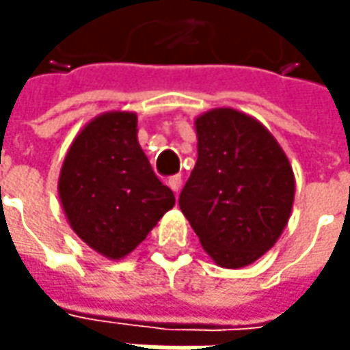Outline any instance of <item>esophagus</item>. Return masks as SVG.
<instances>
[{
  "label": "esophagus",
  "instance_id": "1",
  "mask_svg": "<svg viewBox=\"0 0 350 350\" xmlns=\"http://www.w3.org/2000/svg\"><path fill=\"white\" fill-rule=\"evenodd\" d=\"M167 185L171 187V191H173L175 195H179V191H181V175H173V177H169Z\"/></svg>",
  "mask_w": 350,
  "mask_h": 350
}]
</instances>
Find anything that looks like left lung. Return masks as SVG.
Here are the masks:
<instances>
[{"instance_id": "obj_1", "label": "left lung", "mask_w": 350, "mask_h": 350, "mask_svg": "<svg viewBox=\"0 0 350 350\" xmlns=\"http://www.w3.org/2000/svg\"><path fill=\"white\" fill-rule=\"evenodd\" d=\"M196 165L179 196L185 218L224 269L255 262L284 232L294 171L275 136L232 107L196 116Z\"/></svg>"}]
</instances>
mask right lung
Returning <instances> with one entry per match:
<instances>
[{"mask_svg": "<svg viewBox=\"0 0 350 350\" xmlns=\"http://www.w3.org/2000/svg\"><path fill=\"white\" fill-rule=\"evenodd\" d=\"M58 196L77 237L113 261L175 206L138 144V116L128 111L103 113L79 130L62 163Z\"/></svg>", "mask_w": 350, "mask_h": 350, "instance_id": "1", "label": "right lung"}]
</instances>
